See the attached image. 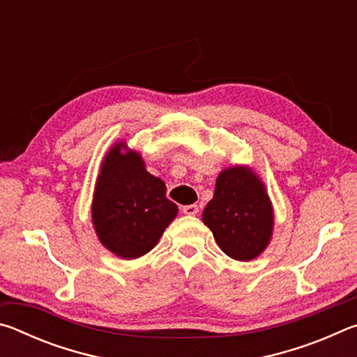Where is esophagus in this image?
<instances>
[{"mask_svg": "<svg viewBox=\"0 0 357 357\" xmlns=\"http://www.w3.org/2000/svg\"><path fill=\"white\" fill-rule=\"evenodd\" d=\"M183 213L185 215H195L198 213V206L197 204H187V206H183Z\"/></svg>", "mask_w": 357, "mask_h": 357, "instance_id": "esophagus-1", "label": "esophagus"}]
</instances>
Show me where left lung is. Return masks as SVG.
<instances>
[{"label": "left lung", "mask_w": 357, "mask_h": 357, "mask_svg": "<svg viewBox=\"0 0 357 357\" xmlns=\"http://www.w3.org/2000/svg\"><path fill=\"white\" fill-rule=\"evenodd\" d=\"M203 222L228 257L238 261L257 258L268 247L274 228L273 203L261 179L249 167L222 170Z\"/></svg>", "instance_id": "left-lung-1"}]
</instances>
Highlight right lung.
<instances>
[{"mask_svg": "<svg viewBox=\"0 0 357 357\" xmlns=\"http://www.w3.org/2000/svg\"><path fill=\"white\" fill-rule=\"evenodd\" d=\"M91 213L102 245L134 259L154 249L178 206L167 198L164 181L146 172L142 155L118 142L102 160Z\"/></svg>", "mask_w": 357, "mask_h": 357, "instance_id": "1", "label": "right lung"}]
</instances>
